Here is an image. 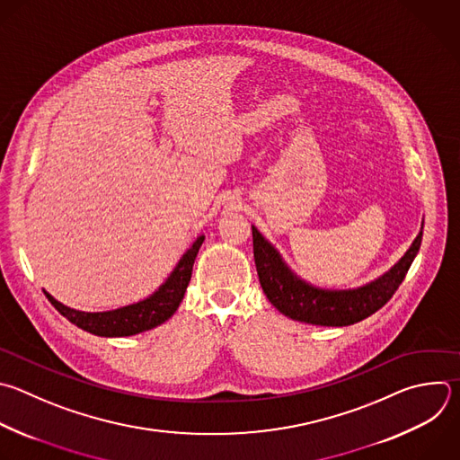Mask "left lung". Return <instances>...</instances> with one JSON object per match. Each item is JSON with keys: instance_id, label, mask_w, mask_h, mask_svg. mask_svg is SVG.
I'll return each mask as SVG.
<instances>
[{"instance_id": "1", "label": "left lung", "mask_w": 460, "mask_h": 460, "mask_svg": "<svg viewBox=\"0 0 460 460\" xmlns=\"http://www.w3.org/2000/svg\"><path fill=\"white\" fill-rule=\"evenodd\" d=\"M422 226L410 249L390 270L367 285L341 290L322 288L301 279L276 247L252 226V251L260 285L267 299L290 320L322 327L354 325L377 313L399 288L419 252Z\"/></svg>"}]
</instances>
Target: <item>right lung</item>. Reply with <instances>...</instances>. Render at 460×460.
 Wrapping results in <instances>:
<instances>
[{"label":"right lung","instance_id":"1","mask_svg":"<svg viewBox=\"0 0 460 460\" xmlns=\"http://www.w3.org/2000/svg\"><path fill=\"white\" fill-rule=\"evenodd\" d=\"M204 238L206 236L200 234L193 242V245L182 254V258L179 260L172 274L166 278V281L155 292L137 303L126 305V307H119L104 313H83V311L66 307V305L58 301L47 290L45 294L59 314H63L70 323L77 325L79 329L90 334L102 336V338H122V336H135V334L151 331L168 322L177 313L181 301L184 299L186 288L190 285L193 263Z\"/></svg>","mask_w":460,"mask_h":460}]
</instances>
